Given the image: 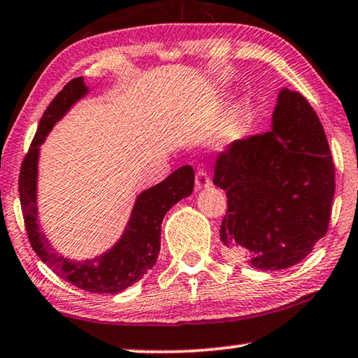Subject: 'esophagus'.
<instances>
[{"label": "esophagus", "mask_w": 358, "mask_h": 358, "mask_svg": "<svg viewBox=\"0 0 358 358\" xmlns=\"http://www.w3.org/2000/svg\"><path fill=\"white\" fill-rule=\"evenodd\" d=\"M213 185V180L208 178V174L200 169V171H196L195 174V187L196 190H203V189H208V187Z\"/></svg>", "instance_id": "obj_1"}]
</instances>
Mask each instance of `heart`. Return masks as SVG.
I'll list each match as a JSON object with an SVG mask.
<instances>
[{"instance_id":"heart-1","label":"heart","mask_w":358,"mask_h":358,"mask_svg":"<svg viewBox=\"0 0 358 358\" xmlns=\"http://www.w3.org/2000/svg\"><path fill=\"white\" fill-rule=\"evenodd\" d=\"M244 124L239 114H231L215 131V143L220 145H231L243 138Z\"/></svg>"}]
</instances>
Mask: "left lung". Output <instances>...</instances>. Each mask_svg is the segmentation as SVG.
Wrapping results in <instances>:
<instances>
[{"label":"left lung","mask_w":358,"mask_h":358,"mask_svg":"<svg viewBox=\"0 0 358 358\" xmlns=\"http://www.w3.org/2000/svg\"><path fill=\"white\" fill-rule=\"evenodd\" d=\"M227 192L224 252L260 271L300 263L325 236L335 166L324 128L301 93L280 89L271 130L236 141L215 163Z\"/></svg>","instance_id":"obj_1"}]
</instances>
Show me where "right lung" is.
<instances>
[{"mask_svg": "<svg viewBox=\"0 0 358 358\" xmlns=\"http://www.w3.org/2000/svg\"><path fill=\"white\" fill-rule=\"evenodd\" d=\"M89 93L90 89L84 79H73L64 85L41 117L31 148L20 168V204L31 248L58 278L92 294L115 295L138 282L155 265L160 252L163 217L176 203L192 195L195 173L189 165L180 166L160 184L141 192L134 200L124 233L113 248L103 254L84 260L63 257L52 245L38 222L39 154L41 145L57 122H60L74 104Z\"/></svg>", "mask_w": 358, "mask_h": 358, "instance_id": "obj_1", "label": "right lung"}]
</instances>
